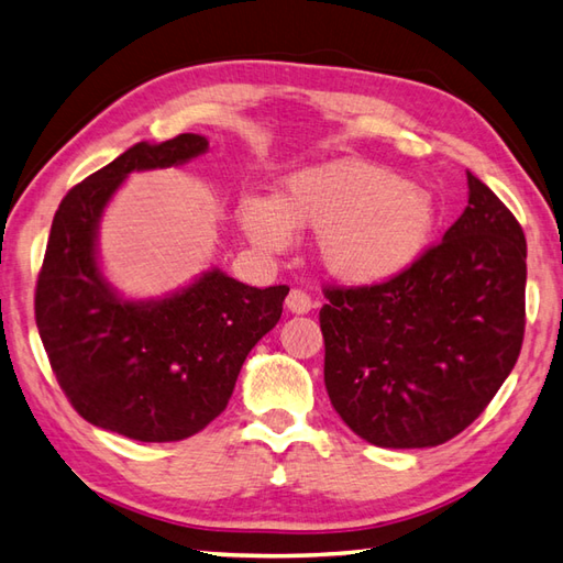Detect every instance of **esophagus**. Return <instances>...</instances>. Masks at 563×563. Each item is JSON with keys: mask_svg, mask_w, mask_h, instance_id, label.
Returning <instances> with one entry per match:
<instances>
[{"mask_svg": "<svg viewBox=\"0 0 563 563\" xmlns=\"http://www.w3.org/2000/svg\"><path fill=\"white\" fill-rule=\"evenodd\" d=\"M285 305H288V309H290L292 314H307L309 309L314 307V300L305 290L292 288L290 295H288V300H285Z\"/></svg>", "mask_w": 563, "mask_h": 563, "instance_id": "esophagus-1", "label": "esophagus"}]
</instances>
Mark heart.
Masks as SVG:
<instances>
[{
  "mask_svg": "<svg viewBox=\"0 0 563 563\" xmlns=\"http://www.w3.org/2000/svg\"><path fill=\"white\" fill-rule=\"evenodd\" d=\"M239 214L263 249H283L300 227L319 232L327 271L365 285L409 266L433 230L435 210L423 186L343 159L292 176L275 200H244Z\"/></svg>",
  "mask_w": 563,
  "mask_h": 563,
  "instance_id": "heart-1",
  "label": "heart"
}]
</instances>
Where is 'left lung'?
<instances>
[{
    "mask_svg": "<svg viewBox=\"0 0 563 563\" xmlns=\"http://www.w3.org/2000/svg\"><path fill=\"white\" fill-rule=\"evenodd\" d=\"M421 256L373 285H324V382L333 409L377 448H435L482 416L525 336L528 244L492 188Z\"/></svg>",
    "mask_w": 563,
    "mask_h": 563,
    "instance_id": "left-lung-1",
    "label": "left lung"
}]
</instances>
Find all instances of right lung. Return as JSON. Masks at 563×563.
Instances as JSON below:
<instances>
[{"mask_svg":"<svg viewBox=\"0 0 563 563\" xmlns=\"http://www.w3.org/2000/svg\"><path fill=\"white\" fill-rule=\"evenodd\" d=\"M206 150L208 140L194 133L140 142L69 188L35 283V324L59 389L84 421L130 440H184L218 418L290 292L210 271L166 300L123 302L101 278L97 227L123 178Z\"/></svg>","mask_w":563,"mask_h":563,"instance_id":"add662e5","label":"right lung"}]
</instances>
